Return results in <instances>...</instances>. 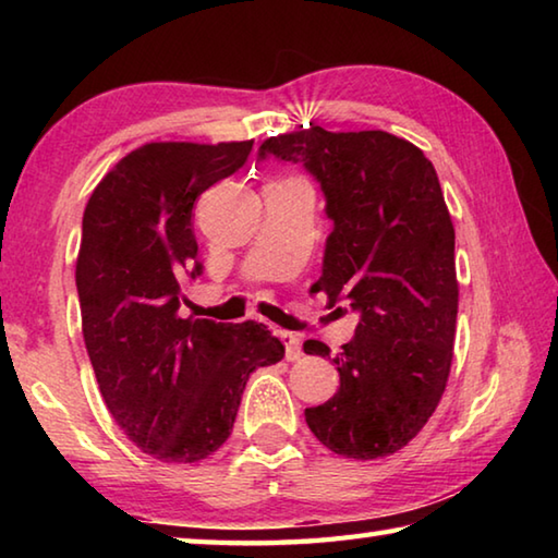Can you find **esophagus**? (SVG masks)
Instances as JSON below:
<instances>
[{"instance_id": "obj_1", "label": "esophagus", "mask_w": 558, "mask_h": 558, "mask_svg": "<svg viewBox=\"0 0 558 558\" xmlns=\"http://www.w3.org/2000/svg\"><path fill=\"white\" fill-rule=\"evenodd\" d=\"M278 337H280V342L286 344V359L288 362H298V359L302 356V344H300V337L298 335H292V332H278Z\"/></svg>"}]
</instances>
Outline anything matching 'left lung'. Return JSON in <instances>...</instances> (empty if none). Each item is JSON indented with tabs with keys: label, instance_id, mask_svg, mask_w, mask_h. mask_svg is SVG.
Here are the masks:
<instances>
[{
	"label": "left lung",
	"instance_id": "8db88e82",
	"mask_svg": "<svg viewBox=\"0 0 558 558\" xmlns=\"http://www.w3.org/2000/svg\"><path fill=\"white\" fill-rule=\"evenodd\" d=\"M268 155L302 162L323 186L335 229L315 286L359 313L352 342L335 356L339 389L305 409L307 426L337 456H391L436 411L456 342V229L436 169L384 130L313 125L266 140L258 157ZM302 349L329 356L317 339Z\"/></svg>",
	"mask_w": 558,
	"mask_h": 558
}]
</instances>
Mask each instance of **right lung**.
Returning <instances> with one entry per match:
<instances>
[{"mask_svg":"<svg viewBox=\"0 0 558 558\" xmlns=\"http://www.w3.org/2000/svg\"><path fill=\"white\" fill-rule=\"evenodd\" d=\"M245 143H147L93 189L75 288L102 401L135 446L165 462H199L231 436L248 376L286 347L260 323L182 317L202 276L192 209L245 165Z\"/></svg>","mask_w":558,"mask_h":558,"instance_id":"obj_1","label":"right lung"}]
</instances>
